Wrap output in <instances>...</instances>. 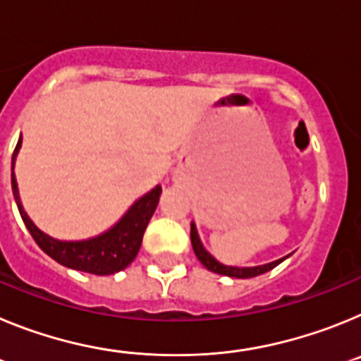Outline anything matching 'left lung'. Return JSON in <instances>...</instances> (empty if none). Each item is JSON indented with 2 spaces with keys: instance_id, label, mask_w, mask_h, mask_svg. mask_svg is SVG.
<instances>
[{
  "instance_id": "8db88e82",
  "label": "left lung",
  "mask_w": 361,
  "mask_h": 361,
  "mask_svg": "<svg viewBox=\"0 0 361 361\" xmlns=\"http://www.w3.org/2000/svg\"><path fill=\"white\" fill-rule=\"evenodd\" d=\"M191 245H193V251H195L197 258L200 260V264H202L206 269L213 271V273H219V275H224V276H231V279H253V276H258L262 275V273H267V271H271L273 267L279 266L280 262H283L288 257L283 258H279V260H275V262H269V264H262V266H251V267H238V266H226V264L219 262L215 257H213L212 253H209L206 247L202 245V240H200L199 237V231H197V226L195 222H191Z\"/></svg>"
}]
</instances>
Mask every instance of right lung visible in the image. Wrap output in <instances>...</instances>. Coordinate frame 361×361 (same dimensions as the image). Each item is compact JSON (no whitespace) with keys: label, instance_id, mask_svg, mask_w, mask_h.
<instances>
[{"label":"right lung","instance_id":"1","mask_svg":"<svg viewBox=\"0 0 361 361\" xmlns=\"http://www.w3.org/2000/svg\"><path fill=\"white\" fill-rule=\"evenodd\" d=\"M19 148H21V137H19L18 146L12 155V193H14L16 204H18L19 215L41 250L50 258H54L57 264L70 267V269L82 271V273H92V275H114V273L123 271L124 267H128L139 253L142 235H145L153 212L157 208L162 188L157 184L146 195L139 197L116 224L97 237L85 238V240H59V238H54L41 231L32 222L21 204L18 180L14 175Z\"/></svg>","mask_w":361,"mask_h":361}]
</instances>
